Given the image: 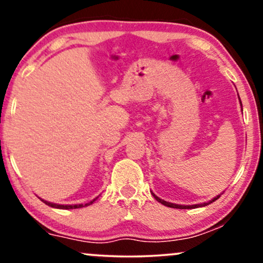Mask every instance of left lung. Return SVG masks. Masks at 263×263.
<instances>
[{"mask_svg":"<svg viewBox=\"0 0 263 263\" xmlns=\"http://www.w3.org/2000/svg\"><path fill=\"white\" fill-rule=\"evenodd\" d=\"M238 100H240V96H238ZM240 104H241V100H240ZM241 108H242V104H241ZM152 195H153V197H155V199H156L157 201H159V203L163 204V205H165V206H168V208H176V209H194V208L206 206V205H209V204L213 203V201H215L216 199H219V198H220V195H221V194H220V195H216L215 198H213V199H211L210 201H208V203H203V204H194V205H179V204L170 203V201H165V200H163V199H161V198L157 197V195L155 194V193H152Z\"/></svg>","mask_w":263,"mask_h":263,"instance_id":"obj_1","label":"left lung"}]
</instances>
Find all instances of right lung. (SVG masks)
<instances>
[{"mask_svg":"<svg viewBox=\"0 0 263 263\" xmlns=\"http://www.w3.org/2000/svg\"><path fill=\"white\" fill-rule=\"evenodd\" d=\"M99 197H96L95 199H92L91 201H89V203H86V204H75V205H63V204H55V203H50V201H47V200H44V199H42V198H39L41 199L42 201H43V203H45L47 205H49V206H52V208H55V209H64V210H68V209H78V208H84V206H87V205H91L93 201L96 200V199H98Z\"/></svg>","mask_w":263,"mask_h":263,"instance_id":"add662e5","label":"right lung"}]
</instances>
